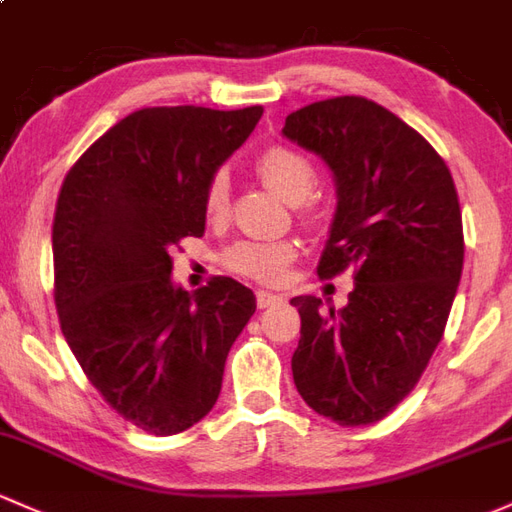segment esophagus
<instances>
[{
	"instance_id": "1",
	"label": "esophagus",
	"mask_w": 512,
	"mask_h": 512,
	"mask_svg": "<svg viewBox=\"0 0 512 512\" xmlns=\"http://www.w3.org/2000/svg\"><path fill=\"white\" fill-rule=\"evenodd\" d=\"M278 302H283V298H280V295H276V293H268V290H258V293H256L258 310H266V307L278 305Z\"/></svg>"
}]
</instances>
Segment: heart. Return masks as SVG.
<instances>
[{
	"mask_svg": "<svg viewBox=\"0 0 512 512\" xmlns=\"http://www.w3.org/2000/svg\"><path fill=\"white\" fill-rule=\"evenodd\" d=\"M256 173L263 183L285 202H305L317 185V170L310 158L298 148L283 144L268 146L256 158ZM205 217L210 222H219L227 217L229 210V180L224 173L212 175L202 197ZM298 256L295 241H236L224 251L222 263L229 271L239 276L254 278L258 283H276L285 276L293 258Z\"/></svg>",
	"mask_w": 512,
	"mask_h": 512,
	"instance_id": "b5f03b06",
	"label": "heart"
}]
</instances>
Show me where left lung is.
<instances>
[{
    "instance_id": "left-lung-1",
    "label": "left lung",
    "mask_w": 512,
    "mask_h": 512,
    "mask_svg": "<svg viewBox=\"0 0 512 512\" xmlns=\"http://www.w3.org/2000/svg\"><path fill=\"white\" fill-rule=\"evenodd\" d=\"M285 139L317 153L337 183V212L317 273L354 271L342 310L293 298V378L307 405L344 427L383 420L420 381L447 327L464 266L452 173L434 148L366 97L288 114Z\"/></svg>"
}]
</instances>
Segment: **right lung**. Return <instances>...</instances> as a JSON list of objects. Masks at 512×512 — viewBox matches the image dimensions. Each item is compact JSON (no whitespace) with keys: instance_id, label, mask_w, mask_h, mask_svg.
<instances>
[{"instance_id":"add662e5","label":"right lung","mask_w":512,"mask_h":512,"mask_svg":"<svg viewBox=\"0 0 512 512\" xmlns=\"http://www.w3.org/2000/svg\"><path fill=\"white\" fill-rule=\"evenodd\" d=\"M263 107H146L68 170L53 219L56 310L78 364L124 420L156 437L214 408L229 349L256 312L232 278L188 293L170 251L205 234L210 178Z\"/></svg>"}]
</instances>
